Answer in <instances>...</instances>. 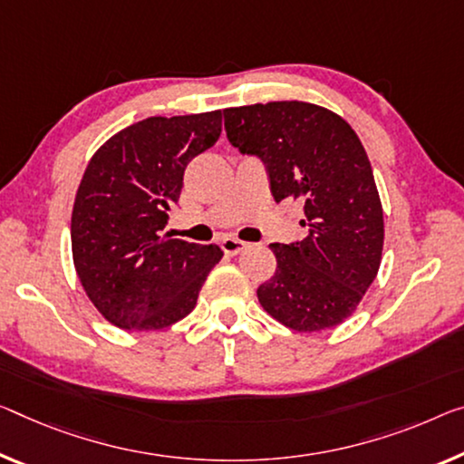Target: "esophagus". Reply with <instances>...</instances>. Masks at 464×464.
<instances>
[{
	"instance_id": "34e87169",
	"label": "esophagus",
	"mask_w": 464,
	"mask_h": 464,
	"mask_svg": "<svg viewBox=\"0 0 464 464\" xmlns=\"http://www.w3.org/2000/svg\"><path fill=\"white\" fill-rule=\"evenodd\" d=\"M246 246H248V245H246L245 240H238V238H232V237H226V238L222 240V251H224L227 256H234V255L242 253Z\"/></svg>"
}]
</instances>
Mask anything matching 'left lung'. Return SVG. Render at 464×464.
<instances>
[{
  "mask_svg": "<svg viewBox=\"0 0 464 464\" xmlns=\"http://www.w3.org/2000/svg\"><path fill=\"white\" fill-rule=\"evenodd\" d=\"M226 132L242 153L259 155L276 201L304 203L306 237L269 245L276 272L256 298L295 332L340 325L380 272L383 209L372 163L338 113L306 102H269L224 110Z\"/></svg>",
  "mask_w": 464,
  "mask_h": 464,
  "instance_id": "8db88e82",
  "label": "left lung"
}]
</instances>
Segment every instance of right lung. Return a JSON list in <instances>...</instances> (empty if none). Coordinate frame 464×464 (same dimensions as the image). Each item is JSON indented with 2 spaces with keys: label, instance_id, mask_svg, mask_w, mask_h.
I'll list each match as a JSON object with an SVG mask.
<instances>
[{
  "label": "right lung",
  "instance_id": "1",
  "mask_svg": "<svg viewBox=\"0 0 464 464\" xmlns=\"http://www.w3.org/2000/svg\"><path fill=\"white\" fill-rule=\"evenodd\" d=\"M222 134V110L153 116L113 134L78 184L72 259L95 309L120 330H163L195 309L198 292L224 256L163 232L184 169Z\"/></svg>",
  "mask_w": 464,
  "mask_h": 464
}]
</instances>
